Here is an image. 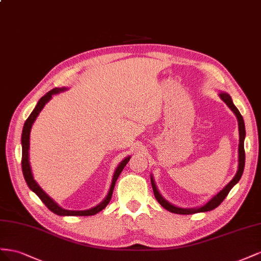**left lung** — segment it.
Wrapping results in <instances>:
<instances>
[{"instance_id": "8db88e82", "label": "left lung", "mask_w": 261, "mask_h": 261, "mask_svg": "<svg viewBox=\"0 0 261 261\" xmlns=\"http://www.w3.org/2000/svg\"><path fill=\"white\" fill-rule=\"evenodd\" d=\"M220 97L230 108V110H232L233 113L235 114V116L237 118V121H238V130H240V144H238V169H237V173L234 176L233 179L230 180L225 186V187L223 188L218 193V195H215L211 200L207 201V202L204 205L200 206V207H195V209H182V207H178V206H175L173 204H170L168 201H166L165 199L162 197V195L159 192L158 188H156V185L154 182L153 177L151 176L152 188H153V192H154V196H155L156 200L159 201V203L163 207H165V209L167 211H169V212H173V213H176V214H193V213H198V212H207V211H211V210L215 209V207L219 206L221 204L222 201L226 198L229 190L232 189L238 181H240L241 177L243 175L244 167H245L244 140H245V136H246V131H245L244 119H243L240 111H238V109L235 107V105H234L233 101H232V98H230V96L227 93H220Z\"/></svg>"}]
</instances>
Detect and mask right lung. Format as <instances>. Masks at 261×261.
Listing matches in <instances>:
<instances>
[{
	"label": "right lung",
	"mask_w": 261,
	"mask_h": 261,
	"mask_svg": "<svg viewBox=\"0 0 261 261\" xmlns=\"http://www.w3.org/2000/svg\"><path fill=\"white\" fill-rule=\"evenodd\" d=\"M64 91H66L65 87H62V88H57L56 87L54 89H51V91L48 92L44 96H42V97L39 99V101L37 102V105H36L35 109L33 110V113L31 114V116H29L27 118V120L25 121L24 128H23V133H21V148H23V155H21V169H23V175H24L25 180L28 185V187L31 188V190H33L36 193V195L40 198V200L44 203V205H46L50 211H52L55 214H58V215L87 217V215H94L96 213H98L99 211H101L102 209H105V207L107 206V204L109 203V201L111 199V196H113V191H114V188H115V185H116L118 177H119V175L121 174L122 169L126 165V163L130 161V156L125 158L120 164H119V166L116 168V172L114 174L113 181H111V186H110V189L108 191V195L98 205H96V206L92 207V209H89V210H84V211H71V210L62 209L61 206H59L58 203L55 202V201L52 200L47 195V193L39 187V185L35 181L33 174H32L31 163H29V153H28V151H29V136H31V130H32L34 121L36 120V118L38 117L39 113L41 111V109L44 107V105H46V103L51 99L52 95L58 94L60 92H64Z\"/></svg>",
	"instance_id": "obj_1"
}]
</instances>
